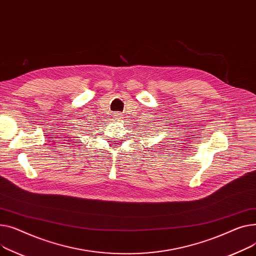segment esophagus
Here are the masks:
<instances>
[{
	"label": "esophagus",
	"mask_w": 256,
	"mask_h": 256,
	"mask_svg": "<svg viewBox=\"0 0 256 256\" xmlns=\"http://www.w3.org/2000/svg\"><path fill=\"white\" fill-rule=\"evenodd\" d=\"M114 120H118V121H120V120L122 118V116H121V114H116L114 116Z\"/></svg>",
	"instance_id": "1"
}]
</instances>
